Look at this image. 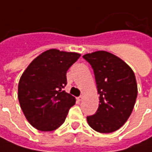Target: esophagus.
<instances>
[{
	"label": "esophagus",
	"instance_id": "1",
	"mask_svg": "<svg viewBox=\"0 0 152 152\" xmlns=\"http://www.w3.org/2000/svg\"><path fill=\"white\" fill-rule=\"evenodd\" d=\"M83 100V95H81V96L77 97V101L78 102H82Z\"/></svg>",
	"mask_w": 152,
	"mask_h": 152
}]
</instances>
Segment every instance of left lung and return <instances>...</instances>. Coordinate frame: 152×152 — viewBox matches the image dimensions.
<instances>
[{"label":"left lung","mask_w":152,"mask_h":152,"mask_svg":"<svg viewBox=\"0 0 152 152\" xmlns=\"http://www.w3.org/2000/svg\"><path fill=\"white\" fill-rule=\"evenodd\" d=\"M94 69L99 107L88 116L90 127L101 133H110L126 122L134 107L138 86L134 72L122 59L110 52L98 50L83 57Z\"/></svg>","instance_id":"8db88e82"}]
</instances>
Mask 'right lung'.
<instances>
[{
    "label": "right lung",
    "instance_id": "right-lung-1",
    "mask_svg": "<svg viewBox=\"0 0 152 152\" xmlns=\"http://www.w3.org/2000/svg\"><path fill=\"white\" fill-rule=\"evenodd\" d=\"M81 54L50 49L32 60L18 85V99L26 120L36 129L50 132L66 119L76 99L66 93V73Z\"/></svg>",
    "mask_w": 152,
    "mask_h": 152
}]
</instances>
